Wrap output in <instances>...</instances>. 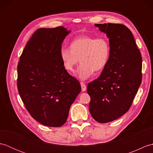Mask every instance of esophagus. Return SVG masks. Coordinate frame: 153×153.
Segmentation results:
<instances>
[{"label": "esophagus", "mask_w": 153, "mask_h": 153, "mask_svg": "<svg viewBox=\"0 0 153 153\" xmlns=\"http://www.w3.org/2000/svg\"><path fill=\"white\" fill-rule=\"evenodd\" d=\"M80 84H81V87H82V91H85L86 89H87V86L85 85V84L83 82H81Z\"/></svg>", "instance_id": "1"}]
</instances>
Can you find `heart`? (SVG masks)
I'll return each mask as SVG.
<instances>
[{"label":"heart","mask_w":153,"mask_h":153,"mask_svg":"<svg viewBox=\"0 0 153 153\" xmlns=\"http://www.w3.org/2000/svg\"><path fill=\"white\" fill-rule=\"evenodd\" d=\"M110 55V45L105 37H96L83 35L74 39L70 43V48L62 47L60 51V60L64 68L73 71L79 62L77 74L80 79H86L94 71H100L105 67Z\"/></svg>","instance_id":"obj_1"}]
</instances>
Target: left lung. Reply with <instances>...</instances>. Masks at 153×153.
Here are the masks:
<instances>
[{
	"instance_id": "left-lung-1",
	"label": "left lung",
	"mask_w": 153,
	"mask_h": 153,
	"mask_svg": "<svg viewBox=\"0 0 153 153\" xmlns=\"http://www.w3.org/2000/svg\"><path fill=\"white\" fill-rule=\"evenodd\" d=\"M109 38V60L98 78L89 83V107L99 123L114 121L128 111L142 81V57L131 31L120 24H95Z\"/></svg>"
}]
</instances>
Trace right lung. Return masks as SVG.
Here are the masks:
<instances>
[{
  "label": "right lung",
  "mask_w": 153,
  "mask_h": 153,
  "mask_svg": "<svg viewBox=\"0 0 153 153\" xmlns=\"http://www.w3.org/2000/svg\"><path fill=\"white\" fill-rule=\"evenodd\" d=\"M63 26L39 28L25 45L18 64V92L30 114L41 124L60 127L81 91L79 81L60 60L62 43L70 33Z\"/></svg>",
  "instance_id": "obj_1"
}]
</instances>
